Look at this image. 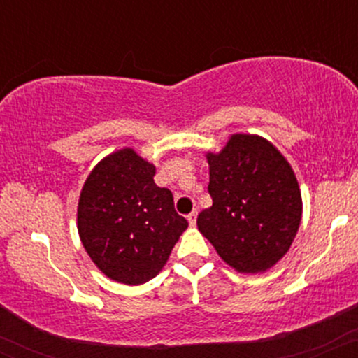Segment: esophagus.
Instances as JSON below:
<instances>
[{
	"label": "esophagus",
	"mask_w": 358,
	"mask_h": 358,
	"mask_svg": "<svg viewBox=\"0 0 358 358\" xmlns=\"http://www.w3.org/2000/svg\"><path fill=\"white\" fill-rule=\"evenodd\" d=\"M187 220H188V224L192 225V227H195V224H196V210H193L190 215L187 217Z\"/></svg>",
	"instance_id": "esophagus-1"
}]
</instances>
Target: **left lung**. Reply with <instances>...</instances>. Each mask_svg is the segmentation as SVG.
Listing matches in <instances>:
<instances>
[{
	"label": "left lung",
	"mask_w": 358,
	"mask_h": 358,
	"mask_svg": "<svg viewBox=\"0 0 358 358\" xmlns=\"http://www.w3.org/2000/svg\"><path fill=\"white\" fill-rule=\"evenodd\" d=\"M205 156L213 203L200 212L199 231L231 268L264 273L289 250L301 222L293 168L257 134H232L219 153Z\"/></svg>",
	"instance_id": "1"
}]
</instances>
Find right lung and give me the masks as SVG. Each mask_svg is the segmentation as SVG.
Listing matches in <instances>:
<instances>
[{
  "instance_id": "1",
  "label": "right lung",
  "mask_w": 358,
  "mask_h": 358,
  "mask_svg": "<svg viewBox=\"0 0 358 358\" xmlns=\"http://www.w3.org/2000/svg\"><path fill=\"white\" fill-rule=\"evenodd\" d=\"M155 173L153 163L122 148L92 168L79 196L77 231L85 252L101 273L127 286L153 279L188 227Z\"/></svg>"
}]
</instances>
